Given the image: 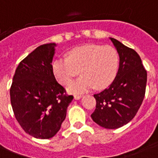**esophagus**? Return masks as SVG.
Instances as JSON below:
<instances>
[{
  "instance_id": "34e87169",
  "label": "esophagus",
  "mask_w": 158,
  "mask_h": 158,
  "mask_svg": "<svg viewBox=\"0 0 158 158\" xmlns=\"http://www.w3.org/2000/svg\"><path fill=\"white\" fill-rule=\"evenodd\" d=\"M74 98L75 100H79V99H80L82 98V95L81 94H75L74 96Z\"/></svg>"
}]
</instances>
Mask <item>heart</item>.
<instances>
[{
	"instance_id": "b5f03b06",
	"label": "heart",
	"mask_w": 158,
	"mask_h": 158,
	"mask_svg": "<svg viewBox=\"0 0 158 158\" xmlns=\"http://www.w3.org/2000/svg\"><path fill=\"white\" fill-rule=\"evenodd\" d=\"M120 58L111 46L86 44L69 51V57H58L52 63L55 76L60 84H68L81 69L82 75L68 86V91L79 94L96 87L104 89L117 75Z\"/></svg>"
}]
</instances>
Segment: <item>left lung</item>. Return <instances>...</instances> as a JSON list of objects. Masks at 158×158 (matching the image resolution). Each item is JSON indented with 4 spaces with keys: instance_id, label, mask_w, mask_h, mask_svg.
I'll return each mask as SVG.
<instances>
[{
    "instance_id": "8db88e82",
    "label": "left lung",
    "mask_w": 158,
    "mask_h": 158,
    "mask_svg": "<svg viewBox=\"0 0 158 158\" xmlns=\"http://www.w3.org/2000/svg\"><path fill=\"white\" fill-rule=\"evenodd\" d=\"M120 57L117 75L113 83L94 94L96 109L91 115L94 122L106 129H118L135 117L144 98L147 71L135 50L110 38Z\"/></svg>"
}]
</instances>
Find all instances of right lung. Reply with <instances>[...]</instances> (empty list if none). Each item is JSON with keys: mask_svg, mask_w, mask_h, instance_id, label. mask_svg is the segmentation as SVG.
I'll return each instance as SVG.
<instances>
[{"mask_svg": "<svg viewBox=\"0 0 158 158\" xmlns=\"http://www.w3.org/2000/svg\"><path fill=\"white\" fill-rule=\"evenodd\" d=\"M56 43L43 44L21 60L11 84L10 102L15 118L27 134L50 139L60 129L74 98L56 80L52 70Z\"/></svg>", "mask_w": 158, "mask_h": 158, "instance_id": "right-lung-1", "label": "right lung"}]
</instances>
